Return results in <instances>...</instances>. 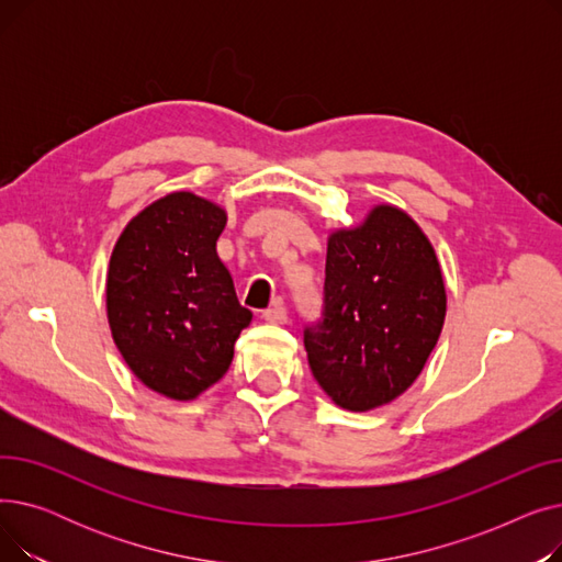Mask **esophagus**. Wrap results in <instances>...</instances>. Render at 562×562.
<instances>
[{
	"label": "esophagus",
	"mask_w": 562,
	"mask_h": 562,
	"mask_svg": "<svg viewBox=\"0 0 562 562\" xmlns=\"http://www.w3.org/2000/svg\"><path fill=\"white\" fill-rule=\"evenodd\" d=\"M261 316H263V321H271V323H286V307L282 301H278L273 307L263 310Z\"/></svg>",
	"instance_id": "34e87169"
}]
</instances>
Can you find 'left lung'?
<instances>
[{"label": "left lung", "instance_id": "left-lung-1", "mask_svg": "<svg viewBox=\"0 0 562 562\" xmlns=\"http://www.w3.org/2000/svg\"><path fill=\"white\" fill-rule=\"evenodd\" d=\"M445 316L430 239L407 212L375 204L360 225L328 236L323 321L305 330L310 369L344 409L387 405L424 371Z\"/></svg>", "mask_w": 562, "mask_h": 562}]
</instances>
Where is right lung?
<instances>
[{
	"label": "right lung",
	"instance_id": "add662e5",
	"mask_svg": "<svg viewBox=\"0 0 562 562\" xmlns=\"http://www.w3.org/2000/svg\"><path fill=\"white\" fill-rule=\"evenodd\" d=\"M227 214L191 191L138 212L111 252L106 318L132 373L170 401H193L225 375L250 326L216 252Z\"/></svg>",
	"mask_w": 562,
	"mask_h": 562
}]
</instances>
